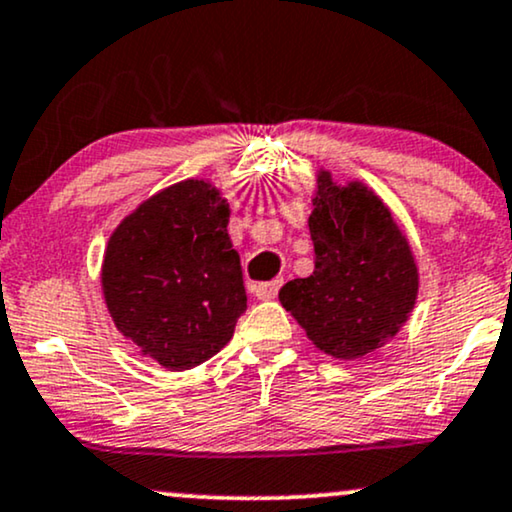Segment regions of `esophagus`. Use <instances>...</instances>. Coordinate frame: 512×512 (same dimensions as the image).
<instances>
[{
    "label": "esophagus",
    "instance_id": "obj_1",
    "mask_svg": "<svg viewBox=\"0 0 512 512\" xmlns=\"http://www.w3.org/2000/svg\"><path fill=\"white\" fill-rule=\"evenodd\" d=\"M283 286V278H274V281H267V283H260V286L255 288V295L260 297V300H274L278 295V290Z\"/></svg>",
    "mask_w": 512,
    "mask_h": 512
}]
</instances>
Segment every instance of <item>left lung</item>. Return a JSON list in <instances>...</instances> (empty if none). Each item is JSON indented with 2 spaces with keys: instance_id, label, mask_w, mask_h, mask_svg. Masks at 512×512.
Returning <instances> with one entry per match:
<instances>
[{
  "instance_id": "left-lung-1",
  "label": "left lung",
  "mask_w": 512,
  "mask_h": 512,
  "mask_svg": "<svg viewBox=\"0 0 512 512\" xmlns=\"http://www.w3.org/2000/svg\"><path fill=\"white\" fill-rule=\"evenodd\" d=\"M314 274L278 293L309 340L338 359L373 352L413 309L418 271L411 248L383 200L366 186L319 177L309 217Z\"/></svg>"
}]
</instances>
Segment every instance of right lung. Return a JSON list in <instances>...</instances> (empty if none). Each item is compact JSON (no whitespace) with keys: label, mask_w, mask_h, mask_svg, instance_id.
I'll return each instance as SVG.
<instances>
[{"label":"right lung","mask_w":512,"mask_h":512,"mask_svg":"<svg viewBox=\"0 0 512 512\" xmlns=\"http://www.w3.org/2000/svg\"><path fill=\"white\" fill-rule=\"evenodd\" d=\"M226 224V200L189 179L146 200L108 241V312L125 338L170 371L215 357L248 309Z\"/></svg>","instance_id":"right-lung-1"}]
</instances>
